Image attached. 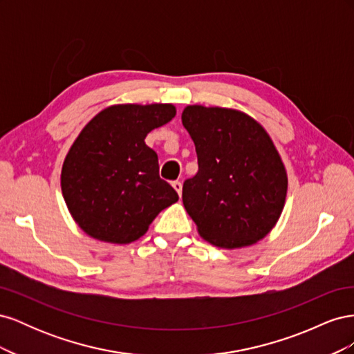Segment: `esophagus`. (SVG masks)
<instances>
[{
    "instance_id": "esophagus-1",
    "label": "esophagus",
    "mask_w": 354,
    "mask_h": 354,
    "mask_svg": "<svg viewBox=\"0 0 354 354\" xmlns=\"http://www.w3.org/2000/svg\"><path fill=\"white\" fill-rule=\"evenodd\" d=\"M173 187L174 190L178 194V196H181V189H183V186H181L180 181H173Z\"/></svg>"
}]
</instances>
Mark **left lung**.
Here are the masks:
<instances>
[{
  "instance_id": "obj_1",
  "label": "left lung",
  "mask_w": 354,
  "mask_h": 354,
  "mask_svg": "<svg viewBox=\"0 0 354 354\" xmlns=\"http://www.w3.org/2000/svg\"><path fill=\"white\" fill-rule=\"evenodd\" d=\"M181 122L199 167L185 181L183 205L201 238L224 250L261 241L279 220L288 190L270 136L250 115L218 106H186Z\"/></svg>"
}]
</instances>
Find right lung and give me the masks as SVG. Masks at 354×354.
I'll list each match as a JSON object with an SVG mask.
<instances>
[{
  "label": "right lung",
  "mask_w": 354,
  "mask_h": 354,
  "mask_svg": "<svg viewBox=\"0 0 354 354\" xmlns=\"http://www.w3.org/2000/svg\"><path fill=\"white\" fill-rule=\"evenodd\" d=\"M176 112L169 103L113 104L82 128L63 162L60 186L72 218L88 236L131 243L178 201L145 143Z\"/></svg>",
  "instance_id": "1"
}]
</instances>
